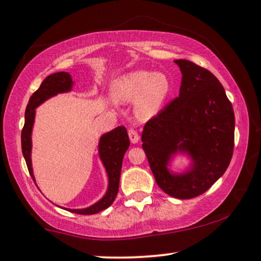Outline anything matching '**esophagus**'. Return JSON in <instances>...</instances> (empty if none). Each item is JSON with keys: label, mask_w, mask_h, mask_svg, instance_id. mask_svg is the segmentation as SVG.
Here are the masks:
<instances>
[{"label": "esophagus", "mask_w": 261, "mask_h": 261, "mask_svg": "<svg viewBox=\"0 0 261 261\" xmlns=\"http://www.w3.org/2000/svg\"><path fill=\"white\" fill-rule=\"evenodd\" d=\"M127 134H129V138H130V141H131L132 144L138 143V141H139V136H138V132H137V131L134 130V129H130L129 132H127Z\"/></svg>", "instance_id": "obj_1"}]
</instances>
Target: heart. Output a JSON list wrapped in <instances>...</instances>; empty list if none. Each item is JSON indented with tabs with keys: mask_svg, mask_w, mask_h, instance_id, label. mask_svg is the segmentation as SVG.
Masks as SVG:
<instances>
[{
	"mask_svg": "<svg viewBox=\"0 0 261 261\" xmlns=\"http://www.w3.org/2000/svg\"><path fill=\"white\" fill-rule=\"evenodd\" d=\"M171 82L164 72L138 70L116 81L111 97L116 102L127 103L136 100L135 114L139 119L154 117L169 96Z\"/></svg>",
	"mask_w": 261,
	"mask_h": 261,
	"instance_id": "1",
	"label": "heart"
}]
</instances>
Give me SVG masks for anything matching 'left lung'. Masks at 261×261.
I'll return each mask as SVG.
<instances>
[{
	"label": "left lung",
	"instance_id": "8db88e82",
	"mask_svg": "<svg viewBox=\"0 0 261 261\" xmlns=\"http://www.w3.org/2000/svg\"><path fill=\"white\" fill-rule=\"evenodd\" d=\"M174 63L182 75L179 96L145 124L142 146L159 188L171 197L191 199L207 191L230 165L234 112L212 72L188 60ZM178 153L190 159L180 174L168 169Z\"/></svg>",
	"mask_w": 261,
	"mask_h": 261
}]
</instances>
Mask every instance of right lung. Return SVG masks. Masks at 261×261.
I'll list each match as a JSON object with an SVG mask.
<instances>
[{"mask_svg": "<svg viewBox=\"0 0 261 261\" xmlns=\"http://www.w3.org/2000/svg\"><path fill=\"white\" fill-rule=\"evenodd\" d=\"M73 85L72 77L69 72H55L49 75L42 82L41 87L33 93L30 97L28 106L25 109V120L23 126L21 142H22V153L25 159L27 166H28L29 173L33 180H35L33 164H31V150H33V141H31V134H33V126L35 123V114L36 109L46 99L58 95V93L71 91ZM130 139L127 136L126 129L124 126H118L100 136L98 142V154L102 164L106 168L108 174V190L104 196L95 204L85 208H65L67 211L77 215H95L103 210L108 208L118 193L120 171H122L123 157L126 150L129 149Z\"/></svg>", "mask_w": 261, "mask_h": 261, "instance_id": "right-lung-1", "label": "right lung"}]
</instances>
